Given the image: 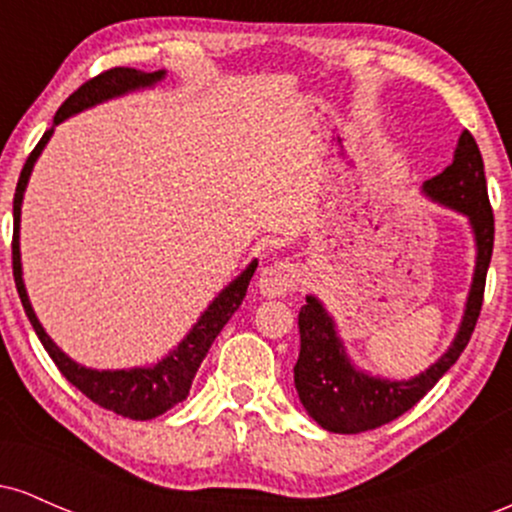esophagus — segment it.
<instances>
[{
    "label": "esophagus",
    "instance_id": "34e87169",
    "mask_svg": "<svg viewBox=\"0 0 512 512\" xmlns=\"http://www.w3.org/2000/svg\"><path fill=\"white\" fill-rule=\"evenodd\" d=\"M298 284H301V269L293 262L269 264V267L262 269L260 279H257V289L267 298L286 296V293L296 291Z\"/></svg>",
    "mask_w": 512,
    "mask_h": 512
}]
</instances>
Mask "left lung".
Returning a JSON list of instances; mask_svg holds the SVG:
<instances>
[{
	"label": "left lung",
	"instance_id": "obj_1",
	"mask_svg": "<svg viewBox=\"0 0 512 512\" xmlns=\"http://www.w3.org/2000/svg\"><path fill=\"white\" fill-rule=\"evenodd\" d=\"M421 192L440 207L462 214L472 228L477 257L460 327L448 351L424 373L409 380H390L358 368L346 354L337 322L327 313L325 303L313 293L305 296V305L298 313L301 354L293 366V383L305 411L325 431L363 433L395 421L448 373L477 325L493 252V211L486 192L481 151L467 129L460 134L450 166L436 178L426 180Z\"/></svg>",
	"mask_w": 512,
	"mask_h": 512
}]
</instances>
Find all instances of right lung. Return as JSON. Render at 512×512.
Returning a JSON list of instances; mask_svg holds the SVG:
<instances>
[{"label": "right lung", "instance_id": "right-lung-1", "mask_svg": "<svg viewBox=\"0 0 512 512\" xmlns=\"http://www.w3.org/2000/svg\"><path fill=\"white\" fill-rule=\"evenodd\" d=\"M166 79V69H158V72H139L132 67H115L108 72L98 74L96 79L86 81L84 86L76 88L72 96L62 103V108L57 110L55 122L48 132L43 134L38 146L33 149V154L28 156L26 166L21 170V178L16 182V195H14V245H11V257H14V281L16 291L26 310L28 320H31L35 334L43 342L45 351H48L55 366L60 368L64 378L72 383L76 390H81L84 395L96 402L98 407L115 411V414L125 416V419L134 421H149L156 416L166 414L168 409H173L175 404L182 402L190 395L192 380H195L197 368L202 366L204 356L209 354V346L214 344V339L219 337L231 315L236 313L243 303L245 293H248V284L257 269V260H252L248 267L240 272L236 279L228 286H223L219 296L207 305L199 320L192 325V330L182 337V342L170 349L166 356L158 363L151 366H134V368H117V370H98V368H86L81 363H76L74 358H69L64 351L50 339V334L45 332V327L40 325L38 315H35L31 298H28L26 284H23V267H21V204L23 195H26L28 180H31L33 166L38 161L43 149L48 146L52 132L60 122L67 117L84 113V110L93 108V105H101L110 98L127 96V93L144 91V88H154L158 81Z\"/></svg>", "mask_w": 512, "mask_h": 512}]
</instances>
